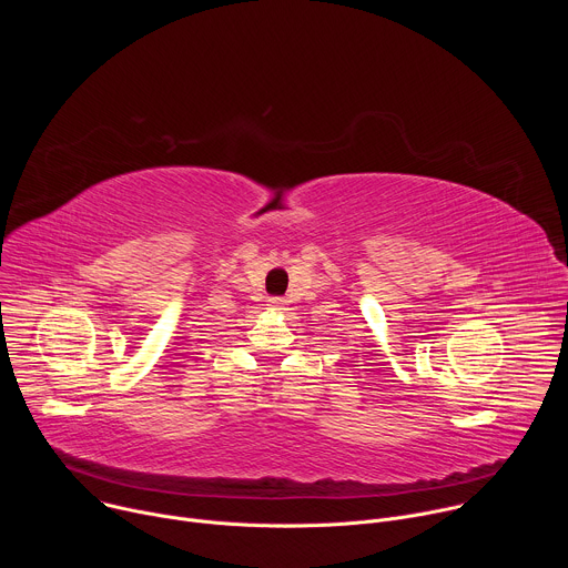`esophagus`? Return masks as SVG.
<instances>
[{"label":"esophagus","mask_w":568,"mask_h":568,"mask_svg":"<svg viewBox=\"0 0 568 568\" xmlns=\"http://www.w3.org/2000/svg\"><path fill=\"white\" fill-rule=\"evenodd\" d=\"M267 305H270V310H276V312H281V310H285V298H278V296H272L270 301H267Z\"/></svg>","instance_id":"34e87169"}]
</instances>
